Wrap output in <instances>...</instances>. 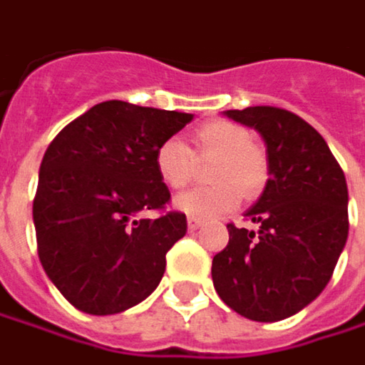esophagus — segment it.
<instances>
[{
	"label": "esophagus",
	"mask_w": 365,
	"mask_h": 365,
	"mask_svg": "<svg viewBox=\"0 0 365 365\" xmlns=\"http://www.w3.org/2000/svg\"><path fill=\"white\" fill-rule=\"evenodd\" d=\"M200 225H202V221H200V219L187 217V229H190V231H198V229H200Z\"/></svg>",
	"instance_id": "34e87169"
}]
</instances>
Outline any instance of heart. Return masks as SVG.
<instances>
[{
  "instance_id": "1",
  "label": "heart",
  "mask_w": 365,
  "mask_h": 365,
  "mask_svg": "<svg viewBox=\"0 0 365 365\" xmlns=\"http://www.w3.org/2000/svg\"><path fill=\"white\" fill-rule=\"evenodd\" d=\"M198 155L204 159L217 157L210 169L215 185L194 187L175 198L173 206L194 219H217L231 212L242 192L256 196L262 192L268 178L264 153L252 144V136L244 125L227 119H212L196 130ZM155 169L161 182L171 190H182L196 173V157L182 138L163 140L155 153Z\"/></svg>"
}]
</instances>
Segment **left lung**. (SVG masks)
<instances>
[{"mask_svg":"<svg viewBox=\"0 0 365 365\" xmlns=\"http://www.w3.org/2000/svg\"><path fill=\"white\" fill-rule=\"evenodd\" d=\"M225 115L264 140L268 180L246 210L260 229L227 225L212 283L231 310L277 322L304 310L331 281L349 233L347 182L324 138L295 113L246 107Z\"/></svg>","mask_w":365,"mask_h":365,"instance_id":"1","label":"left lung"}]
</instances>
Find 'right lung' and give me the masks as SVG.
Segmentation results:
<instances>
[{
    "mask_svg": "<svg viewBox=\"0 0 365 365\" xmlns=\"http://www.w3.org/2000/svg\"><path fill=\"white\" fill-rule=\"evenodd\" d=\"M192 119L105 101L49 144L33 202L38 258L80 312L119 314L161 283L165 256L185 235L187 221L182 212L144 217L171 198L155 153Z\"/></svg>",
    "mask_w": 365,
    "mask_h": 365,
    "instance_id": "1",
    "label": "right lung"
}]
</instances>
